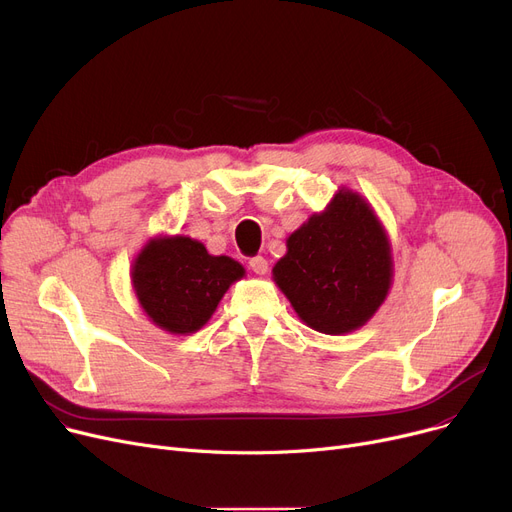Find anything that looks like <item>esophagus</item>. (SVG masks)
Here are the masks:
<instances>
[{
  "mask_svg": "<svg viewBox=\"0 0 512 512\" xmlns=\"http://www.w3.org/2000/svg\"><path fill=\"white\" fill-rule=\"evenodd\" d=\"M250 268L254 270L256 275H266L268 273V262L262 256H254V258H250Z\"/></svg>",
  "mask_w": 512,
  "mask_h": 512,
  "instance_id": "obj_1",
  "label": "esophagus"
}]
</instances>
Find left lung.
<instances>
[{"label":"left lung","mask_w":512,"mask_h":512,"mask_svg":"<svg viewBox=\"0 0 512 512\" xmlns=\"http://www.w3.org/2000/svg\"><path fill=\"white\" fill-rule=\"evenodd\" d=\"M273 279L304 324L324 335L362 328L393 285V248L372 204L349 188L287 237Z\"/></svg>","instance_id":"obj_1"}]
</instances>
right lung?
I'll return each instance as SVG.
<instances>
[{"mask_svg": "<svg viewBox=\"0 0 512 512\" xmlns=\"http://www.w3.org/2000/svg\"><path fill=\"white\" fill-rule=\"evenodd\" d=\"M130 277L150 322L171 335H192L215 314L227 289L246 277V268L208 254L194 237L155 235L134 258Z\"/></svg>", "mask_w": 512, "mask_h": 512, "instance_id": "1", "label": "right lung"}]
</instances>
